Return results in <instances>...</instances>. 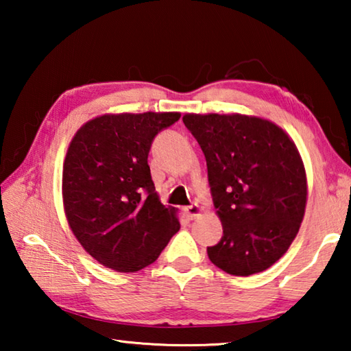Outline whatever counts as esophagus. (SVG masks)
Here are the masks:
<instances>
[{"mask_svg": "<svg viewBox=\"0 0 351 351\" xmlns=\"http://www.w3.org/2000/svg\"><path fill=\"white\" fill-rule=\"evenodd\" d=\"M184 212H186V215L190 219H193V218H197V217L201 215V207L198 204H192V206L184 207Z\"/></svg>", "mask_w": 351, "mask_h": 351, "instance_id": "esophagus-1", "label": "esophagus"}]
</instances>
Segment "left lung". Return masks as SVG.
Wrapping results in <instances>:
<instances>
[{"instance_id": "obj_1", "label": "left lung", "mask_w": 351, "mask_h": 351, "mask_svg": "<svg viewBox=\"0 0 351 351\" xmlns=\"http://www.w3.org/2000/svg\"><path fill=\"white\" fill-rule=\"evenodd\" d=\"M184 125L198 141L223 237L207 247L230 276L271 268L288 251L306 207V173L293 139L257 116L189 114Z\"/></svg>"}]
</instances>
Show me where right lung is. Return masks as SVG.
Returning a JSON list of instances; mask_svg holds the SVG:
<instances>
[{"label": "right lung", "instance_id": "1", "mask_svg": "<svg viewBox=\"0 0 351 351\" xmlns=\"http://www.w3.org/2000/svg\"><path fill=\"white\" fill-rule=\"evenodd\" d=\"M180 112L102 114L74 134L63 162L64 215L100 265L136 272L152 265L180 230L178 209L154 190L148 152Z\"/></svg>", "mask_w": 351, "mask_h": 351}]
</instances>
